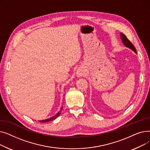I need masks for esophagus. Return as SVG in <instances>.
Masks as SVG:
<instances>
[{"mask_svg":"<svg viewBox=\"0 0 150 150\" xmlns=\"http://www.w3.org/2000/svg\"><path fill=\"white\" fill-rule=\"evenodd\" d=\"M84 74H85V71L82 67L78 68V69L76 71V75L78 76H82L84 75Z\"/></svg>","mask_w":150,"mask_h":150,"instance_id":"obj_1","label":"esophagus"}]
</instances>
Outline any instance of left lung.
Masks as SVG:
<instances>
[{"label": "left lung", "mask_w": 150, "mask_h": 150, "mask_svg": "<svg viewBox=\"0 0 150 150\" xmlns=\"http://www.w3.org/2000/svg\"><path fill=\"white\" fill-rule=\"evenodd\" d=\"M120 37H121V39H122L123 44L126 47H128V48L131 49L132 51H134L136 53H137V52H136V48L134 47V46L132 45V44L130 42V41L127 38V36H126L123 33H121Z\"/></svg>", "instance_id": "left-lung-1"}]
</instances>
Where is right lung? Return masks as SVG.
<instances>
[{
	"instance_id": "right-lung-1",
	"label": "right lung",
	"mask_w": 150,
	"mask_h": 150,
	"mask_svg": "<svg viewBox=\"0 0 150 150\" xmlns=\"http://www.w3.org/2000/svg\"><path fill=\"white\" fill-rule=\"evenodd\" d=\"M62 108H61V111H59V112H58L56 115H54V116H53L52 117H50V119H45V120H39V122H42V123H44V122H50V121H52V120H54V119H56L57 117H58L59 115V114H61V111H62Z\"/></svg>"
}]
</instances>
